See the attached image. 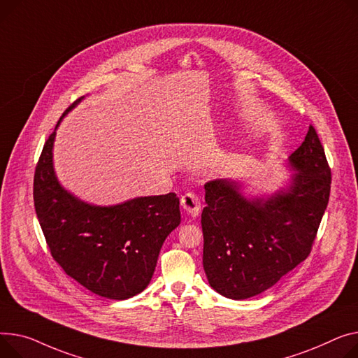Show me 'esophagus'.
Returning a JSON list of instances; mask_svg holds the SVG:
<instances>
[{
	"label": "esophagus",
	"instance_id": "esophagus-1",
	"mask_svg": "<svg viewBox=\"0 0 358 358\" xmlns=\"http://www.w3.org/2000/svg\"><path fill=\"white\" fill-rule=\"evenodd\" d=\"M181 206H182L184 211L187 214H189V216H193V217L199 216V213L201 210L200 199L194 193H185L181 197Z\"/></svg>",
	"mask_w": 358,
	"mask_h": 358
}]
</instances>
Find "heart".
Masks as SVG:
<instances>
[{
	"mask_svg": "<svg viewBox=\"0 0 358 358\" xmlns=\"http://www.w3.org/2000/svg\"><path fill=\"white\" fill-rule=\"evenodd\" d=\"M223 166H224V161H220V162L217 164V169H219V170H223Z\"/></svg>",
	"mask_w": 358,
	"mask_h": 358,
	"instance_id": "1",
	"label": "heart"
}]
</instances>
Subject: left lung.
<instances>
[{"label":"left lung","mask_w":358,"mask_h":358,"mask_svg":"<svg viewBox=\"0 0 358 358\" xmlns=\"http://www.w3.org/2000/svg\"><path fill=\"white\" fill-rule=\"evenodd\" d=\"M289 165L292 182L266 200L246 199L231 180L204 185L203 268L220 295H259L311 253L331 192V169L313 125Z\"/></svg>","instance_id":"obj_1"}]
</instances>
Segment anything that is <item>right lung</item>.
Returning <instances> with one entry per match:
<instances>
[{
    "mask_svg": "<svg viewBox=\"0 0 358 358\" xmlns=\"http://www.w3.org/2000/svg\"><path fill=\"white\" fill-rule=\"evenodd\" d=\"M55 136L56 131L43 147L33 187L37 219L53 259L93 294L117 301L135 296L148 287L164 241L181 222L180 199L169 193L109 207L87 204L57 181Z\"/></svg>",
    "mask_w": 358,
    "mask_h": 358,
    "instance_id": "obj_1",
    "label": "right lung"
}]
</instances>
